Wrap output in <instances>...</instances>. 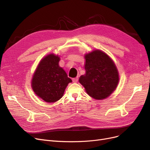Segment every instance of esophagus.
<instances>
[{"mask_svg":"<svg viewBox=\"0 0 150 150\" xmlns=\"http://www.w3.org/2000/svg\"><path fill=\"white\" fill-rule=\"evenodd\" d=\"M78 80H79L78 77H76V78H74L72 79V81H73V82H74V83H76L77 81H78Z\"/></svg>","mask_w":150,"mask_h":150,"instance_id":"obj_1","label":"esophagus"}]
</instances>
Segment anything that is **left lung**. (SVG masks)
I'll list each match as a JSON object with an SVG mask.
<instances>
[{
  "label": "left lung",
  "instance_id": "1",
  "mask_svg": "<svg viewBox=\"0 0 150 150\" xmlns=\"http://www.w3.org/2000/svg\"><path fill=\"white\" fill-rule=\"evenodd\" d=\"M86 74L79 82L91 97L96 99L106 98L117 88L119 76L117 67L108 55L95 50L85 55Z\"/></svg>",
  "mask_w": 150,
  "mask_h": 150
}]
</instances>
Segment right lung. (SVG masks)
<instances>
[{"label":"right lung","instance_id":"right-lung-1","mask_svg":"<svg viewBox=\"0 0 150 150\" xmlns=\"http://www.w3.org/2000/svg\"><path fill=\"white\" fill-rule=\"evenodd\" d=\"M60 57L54 54L44 57L39 63L33 76L32 89L47 103H54L62 97L71 80L59 65Z\"/></svg>","mask_w":150,"mask_h":150}]
</instances>
